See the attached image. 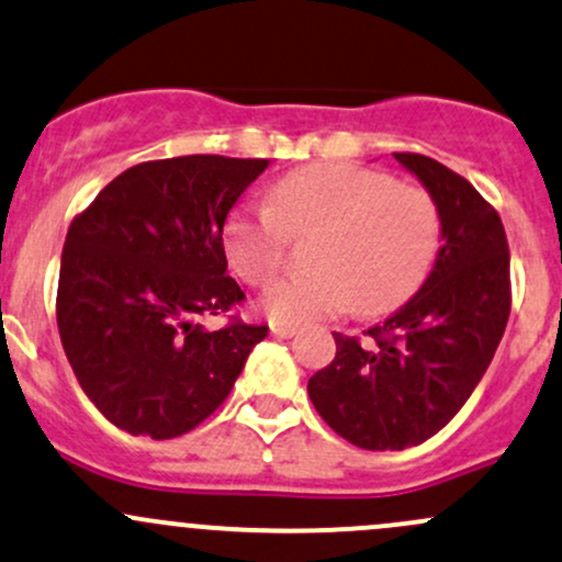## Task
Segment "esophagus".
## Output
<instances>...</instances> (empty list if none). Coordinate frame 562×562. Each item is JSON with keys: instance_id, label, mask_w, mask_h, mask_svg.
Wrapping results in <instances>:
<instances>
[{"instance_id": "1", "label": "esophagus", "mask_w": 562, "mask_h": 562, "mask_svg": "<svg viewBox=\"0 0 562 562\" xmlns=\"http://www.w3.org/2000/svg\"><path fill=\"white\" fill-rule=\"evenodd\" d=\"M271 336H277V338H291V336H295V325L271 323Z\"/></svg>"}]
</instances>
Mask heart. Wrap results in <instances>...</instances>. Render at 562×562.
Returning a JSON list of instances; mask_svg holds the SVG:
<instances>
[{
    "instance_id": "heart-1",
    "label": "heart",
    "mask_w": 562,
    "mask_h": 562,
    "mask_svg": "<svg viewBox=\"0 0 562 562\" xmlns=\"http://www.w3.org/2000/svg\"><path fill=\"white\" fill-rule=\"evenodd\" d=\"M440 211L427 189L351 162H314L282 176L269 205H245L224 226L232 269L263 288L285 267L291 237H310V263L274 282L263 312L312 323L355 304L366 317L394 312L427 280L440 250Z\"/></svg>"
}]
</instances>
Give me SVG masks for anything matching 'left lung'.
I'll return each mask as SVG.
<instances>
[{
	"mask_svg": "<svg viewBox=\"0 0 562 562\" xmlns=\"http://www.w3.org/2000/svg\"><path fill=\"white\" fill-rule=\"evenodd\" d=\"M440 211L427 282L366 338L333 333L336 357L310 379L325 424L366 451H403L437 435L488 371L512 310L509 245L496 207L467 178L397 151Z\"/></svg>",
	"mask_w": 562,
	"mask_h": 562,
	"instance_id": "left-lung-1",
	"label": "left lung"
}]
</instances>
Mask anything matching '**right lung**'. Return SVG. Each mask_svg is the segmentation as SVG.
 <instances>
[{
    "instance_id": "obj_1",
    "label": "right lung",
    "mask_w": 562,
    "mask_h": 562,
    "mask_svg": "<svg viewBox=\"0 0 562 562\" xmlns=\"http://www.w3.org/2000/svg\"><path fill=\"white\" fill-rule=\"evenodd\" d=\"M269 159H151L74 215L60 256V344L79 386L114 427L170 440L205 422L267 325L229 314L224 224ZM200 316H226L205 331Z\"/></svg>"
}]
</instances>
